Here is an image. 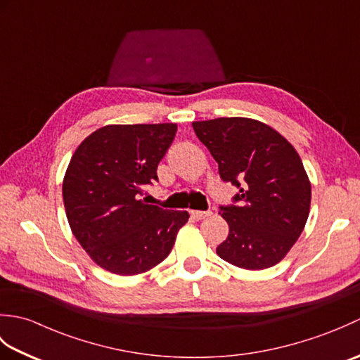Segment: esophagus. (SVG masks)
I'll return each mask as SVG.
<instances>
[{"mask_svg": "<svg viewBox=\"0 0 360 360\" xmlns=\"http://www.w3.org/2000/svg\"><path fill=\"white\" fill-rule=\"evenodd\" d=\"M212 215V212L207 210V212H201V210H192V217L195 219H204V218H209Z\"/></svg>", "mask_w": 360, "mask_h": 360, "instance_id": "34e87169", "label": "esophagus"}]
</instances>
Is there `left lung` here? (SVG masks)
I'll return each mask as SVG.
<instances>
[{
	"instance_id": "8db88e82",
	"label": "left lung",
	"mask_w": 360,
	"mask_h": 360,
	"mask_svg": "<svg viewBox=\"0 0 360 360\" xmlns=\"http://www.w3.org/2000/svg\"><path fill=\"white\" fill-rule=\"evenodd\" d=\"M193 129L218 162L221 179L240 188L232 205H221L229 235L217 254L249 271L281 262L309 215L311 182L300 156L278 131L248 117L193 122Z\"/></svg>"
}]
</instances>
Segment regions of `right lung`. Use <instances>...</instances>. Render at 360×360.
I'll use <instances>...</instances> for the list:
<instances>
[{
    "label": "right lung",
    "instance_id": "1",
    "mask_svg": "<svg viewBox=\"0 0 360 360\" xmlns=\"http://www.w3.org/2000/svg\"><path fill=\"white\" fill-rule=\"evenodd\" d=\"M176 124L106 125L83 141L63 179L68 223L96 264L117 275L150 271L168 257L187 212L141 200Z\"/></svg>",
    "mask_w": 360,
    "mask_h": 360
}]
</instances>
